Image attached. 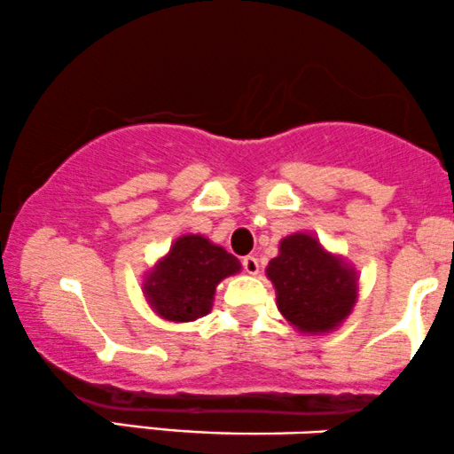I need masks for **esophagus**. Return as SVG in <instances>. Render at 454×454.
Listing matches in <instances>:
<instances>
[{"mask_svg": "<svg viewBox=\"0 0 454 454\" xmlns=\"http://www.w3.org/2000/svg\"><path fill=\"white\" fill-rule=\"evenodd\" d=\"M242 265H244V271H247V274H250V276H257L259 274V261H257V257H244L242 259Z\"/></svg>", "mask_w": 454, "mask_h": 454, "instance_id": "1", "label": "esophagus"}]
</instances>
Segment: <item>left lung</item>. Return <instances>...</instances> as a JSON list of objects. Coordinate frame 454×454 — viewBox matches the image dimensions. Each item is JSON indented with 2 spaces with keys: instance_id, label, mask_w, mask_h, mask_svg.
I'll use <instances>...</instances> for the list:
<instances>
[{
  "instance_id": "1",
  "label": "left lung",
  "mask_w": 454,
  "mask_h": 454,
  "mask_svg": "<svg viewBox=\"0 0 454 454\" xmlns=\"http://www.w3.org/2000/svg\"><path fill=\"white\" fill-rule=\"evenodd\" d=\"M276 289V306L301 335L338 332L359 300V271L314 233L282 238L278 254L265 268Z\"/></svg>"
}]
</instances>
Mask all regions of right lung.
<instances>
[{
  "label": "right lung",
  "mask_w": 454,
  "mask_h": 454,
  "mask_svg": "<svg viewBox=\"0 0 454 454\" xmlns=\"http://www.w3.org/2000/svg\"><path fill=\"white\" fill-rule=\"evenodd\" d=\"M239 271V261L225 248L200 233H184L142 276V293L159 318L191 323L212 310L221 280Z\"/></svg>",
  "instance_id": "add662e5"
}]
</instances>
